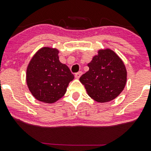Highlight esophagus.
Instances as JSON below:
<instances>
[{"label": "esophagus", "instance_id": "1", "mask_svg": "<svg viewBox=\"0 0 151 151\" xmlns=\"http://www.w3.org/2000/svg\"><path fill=\"white\" fill-rule=\"evenodd\" d=\"M82 72H78V73L75 74V77H76V78H79L80 76H82Z\"/></svg>", "mask_w": 151, "mask_h": 151}]
</instances>
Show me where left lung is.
Listing matches in <instances>:
<instances>
[{"instance_id":"left-lung-1","label":"left lung","mask_w":151,"mask_h":151,"mask_svg":"<svg viewBox=\"0 0 151 151\" xmlns=\"http://www.w3.org/2000/svg\"><path fill=\"white\" fill-rule=\"evenodd\" d=\"M88 66L89 70L79 80L92 99L106 103L119 95L126 84L127 72L115 52L110 49L100 50Z\"/></svg>"}]
</instances>
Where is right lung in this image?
I'll use <instances>...</instances> for the list:
<instances>
[{
	"instance_id": "right-lung-1",
	"label": "right lung",
	"mask_w": 151,
	"mask_h": 151,
	"mask_svg": "<svg viewBox=\"0 0 151 151\" xmlns=\"http://www.w3.org/2000/svg\"><path fill=\"white\" fill-rule=\"evenodd\" d=\"M59 50L42 47L32 58L26 70L28 88L35 99L53 104L66 94L72 74L66 64L59 60Z\"/></svg>"
}]
</instances>
